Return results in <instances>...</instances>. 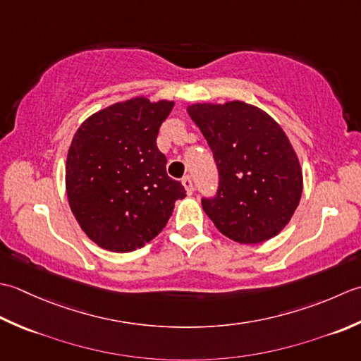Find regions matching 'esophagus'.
<instances>
[{"label": "esophagus", "instance_id": "34e87169", "mask_svg": "<svg viewBox=\"0 0 361 361\" xmlns=\"http://www.w3.org/2000/svg\"><path fill=\"white\" fill-rule=\"evenodd\" d=\"M182 185L185 187V190H187V193H188V195H193L195 185H193V179H191L190 176H185V178L182 179Z\"/></svg>", "mask_w": 361, "mask_h": 361}]
</instances>
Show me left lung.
Returning <instances> with one entry per match:
<instances>
[{"mask_svg": "<svg viewBox=\"0 0 361 361\" xmlns=\"http://www.w3.org/2000/svg\"><path fill=\"white\" fill-rule=\"evenodd\" d=\"M216 161L219 185L202 209L216 229L241 245L281 233L302 195V170L274 118L243 101L187 107Z\"/></svg>", "mask_w": 361, "mask_h": 361, "instance_id": "8db88e82", "label": "left lung"}]
</instances>
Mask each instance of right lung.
I'll return each instance as SVG.
<instances>
[{"label": "right lung", "instance_id": "1", "mask_svg": "<svg viewBox=\"0 0 361 361\" xmlns=\"http://www.w3.org/2000/svg\"><path fill=\"white\" fill-rule=\"evenodd\" d=\"M174 101L137 97L115 102L80 124L70 145L65 187L87 237L112 252L143 247L166 226L182 183L166 174L157 148Z\"/></svg>", "mask_w": 361, "mask_h": 361}]
</instances>
